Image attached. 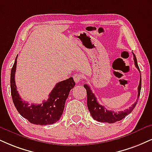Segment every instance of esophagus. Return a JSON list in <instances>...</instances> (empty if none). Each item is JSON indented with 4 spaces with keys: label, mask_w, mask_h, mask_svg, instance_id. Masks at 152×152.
<instances>
[{
    "label": "esophagus",
    "mask_w": 152,
    "mask_h": 152,
    "mask_svg": "<svg viewBox=\"0 0 152 152\" xmlns=\"http://www.w3.org/2000/svg\"><path fill=\"white\" fill-rule=\"evenodd\" d=\"M74 80L76 83H79L81 80V76L80 74H74Z\"/></svg>",
    "instance_id": "obj_1"
}]
</instances>
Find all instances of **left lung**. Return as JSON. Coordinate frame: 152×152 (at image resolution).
Returning <instances> with one entry per match:
<instances>
[{
	"label": "left lung",
	"instance_id": "8db88e82",
	"mask_svg": "<svg viewBox=\"0 0 152 152\" xmlns=\"http://www.w3.org/2000/svg\"><path fill=\"white\" fill-rule=\"evenodd\" d=\"M133 54V58L134 61V65L137 67V69L140 71V68H139L137 64V61L136 56L134 55V53ZM141 76V75H140ZM84 88H86L87 92V105L88 110L90 111L91 116L95 120L98 122H108V123H114L117 121H120V120H122L123 118H125L127 115H129L133 109L136 106L139 97L140 95L141 91V86H142V78L140 77V84L138 86V95L137 98L138 99L136 100V102L133 104L131 107H129L128 109H126L124 111H119V112H115V111L108 110L103 105H100L98 102L97 101L96 97L95 96L94 94H93L92 91H91V88L87 84H84Z\"/></svg>",
	"mask_w": 152,
	"mask_h": 152
}]
</instances>
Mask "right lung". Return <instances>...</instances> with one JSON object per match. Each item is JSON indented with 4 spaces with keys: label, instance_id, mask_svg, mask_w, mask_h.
Wrapping results in <instances>:
<instances>
[{
    "label": "right lung",
    "instance_id": "right-lung-1",
    "mask_svg": "<svg viewBox=\"0 0 152 152\" xmlns=\"http://www.w3.org/2000/svg\"><path fill=\"white\" fill-rule=\"evenodd\" d=\"M18 57V56H17ZM17 57L11 69L10 74V89L12 101L18 113L23 118L27 119L34 125H52L59 120L64 109L66 100L69 92L75 86V82L72 77L58 82L49 95L47 101L44 100L42 104H31L23 101L17 91L15 81Z\"/></svg>",
    "mask_w": 152,
    "mask_h": 152
}]
</instances>
